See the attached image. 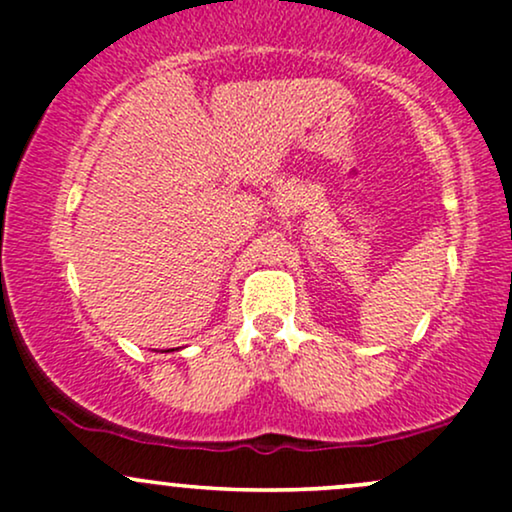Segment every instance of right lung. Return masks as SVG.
<instances>
[{"label": "right lung", "mask_w": 512, "mask_h": 512, "mask_svg": "<svg viewBox=\"0 0 512 512\" xmlns=\"http://www.w3.org/2000/svg\"><path fill=\"white\" fill-rule=\"evenodd\" d=\"M168 351H173V349H168Z\"/></svg>", "instance_id": "1"}]
</instances>
